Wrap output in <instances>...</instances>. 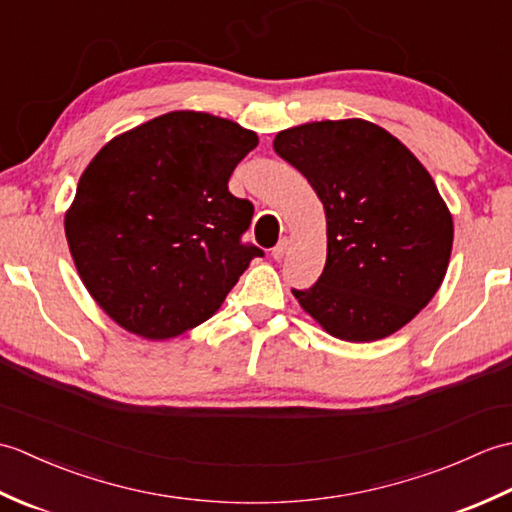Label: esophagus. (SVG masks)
Instances as JSON below:
<instances>
[{
    "instance_id": "obj_1",
    "label": "esophagus",
    "mask_w": 512,
    "mask_h": 512,
    "mask_svg": "<svg viewBox=\"0 0 512 512\" xmlns=\"http://www.w3.org/2000/svg\"><path fill=\"white\" fill-rule=\"evenodd\" d=\"M288 246H290V239L284 237V239H281V242L273 248V257L277 259V262H279V259H284V255L288 253Z\"/></svg>"
}]
</instances>
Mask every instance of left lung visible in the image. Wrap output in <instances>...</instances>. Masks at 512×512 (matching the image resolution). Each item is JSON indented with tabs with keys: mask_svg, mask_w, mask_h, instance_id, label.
Masks as SVG:
<instances>
[{
	"mask_svg": "<svg viewBox=\"0 0 512 512\" xmlns=\"http://www.w3.org/2000/svg\"><path fill=\"white\" fill-rule=\"evenodd\" d=\"M273 145L308 178L328 222L323 273L292 295L336 339L394 334L436 295L451 257L453 220L429 171L361 118L290 127Z\"/></svg>",
	"mask_w": 512,
	"mask_h": 512,
	"instance_id": "1",
	"label": "left lung"
}]
</instances>
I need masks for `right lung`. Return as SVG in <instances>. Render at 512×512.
Wrapping results in <instances>:
<instances>
[{
    "label": "right lung",
    "instance_id": "obj_1",
    "mask_svg": "<svg viewBox=\"0 0 512 512\" xmlns=\"http://www.w3.org/2000/svg\"><path fill=\"white\" fill-rule=\"evenodd\" d=\"M257 134L204 112H169L110 140L65 213L94 301L145 339H171L217 312L250 259L253 204L228 191Z\"/></svg>",
    "mask_w": 512,
    "mask_h": 512
}]
</instances>
